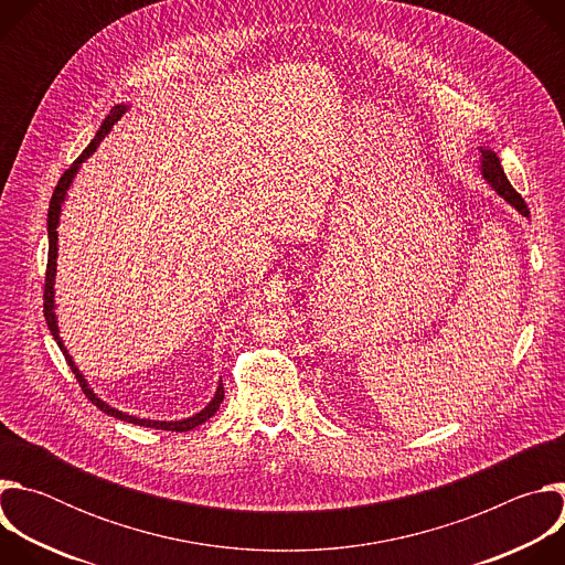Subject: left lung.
<instances>
[{"instance_id":"8db88e82","label":"left lung","mask_w":565,"mask_h":565,"mask_svg":"<svg viewBox=\"0 0 565 565\" xmlns=\"http://www.w3.org/2000/svg\"><path fill=\"white\" fill-rule=\"evenodd\" d=\"M480 174L482 179H486L492 190L503 196L512 207H516L523 216H530V210H527V203L521 199V194L510 185L503 168H501V160L499 156L492 151V149H486L480 147Z\"/></svg>"}]
</instances>
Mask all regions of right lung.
Returning a JSON list of instances; mask_svg holds the SVG:
<instances>
[{
    "mask_svg": "<svg viewBox=\"0 0 565 565\" xmlns=\"http://www.w3.org/2000/svg\"><path fill=\"white\" fill-rule=\"evenodd\" d=\"M125 111H127V105H116V107L111 109V114L105 118V122L100 125V129H98V134L94 136V140L87 145V149H85L83 153H79V156L73 160V166L62 174V179L57 181V185H55V190H53L51 205H49V218H46V225H49V264H46V281H44V317H46V324H49V331H51L53 340L57 342V347H60V351L64 353V358H66V362H68L71 371L75 373V380L79 382V386H83L85 395L94 402V405H96L100 412H105L107 416H114V418H118V420H125V423H131V425H140V427L166 429V431H190V429H194V427L203 425L205 420H210V418L216 414L218 405L223 402V382H221V380H218V386H216L214 397L207 402V407H205V409H201L199 414H194L192 418H185V420H147V418H136V416H129V414H122V412H118V409L109 407L105 399H100V397L89 388V384H87L85 375L79 373V369L75 366L73 358L68 355L66 347L62 344V338H60V331H57V317H55V290H53V286H55V270H57V223H60L62 203H64L66 190L71 188V183H73V179H75V174H77L79 166H83L85 160H87V158L98 149V145L103 142V138L111 131V127L120 120V116H122Z\"/></svg>",
    "mask_w": 565,
    "mask_h": 565,
    "instance_id": "add662e5",
    "label": "right lung"
}]
</instances>
